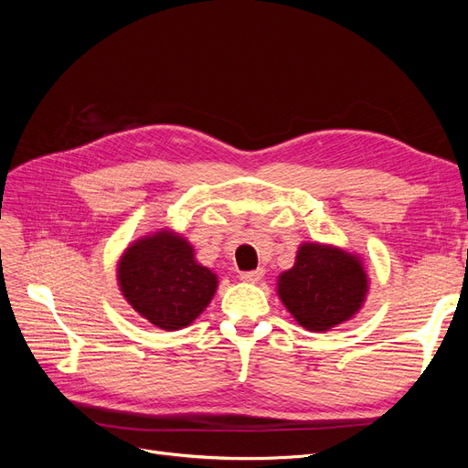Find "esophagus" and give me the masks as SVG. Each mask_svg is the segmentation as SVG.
<instances>
[{"mask_svg":"<svg viewBox=\"0 0 468 468\" xmlns=\"http://www.w3.org/2000/svg\"><path fill=\"white\" fill-rule=\"evenodd\" d=\"M263 273L265 271L260 267V269H253V271H242V273H239V279L246 281V282H258L263 277Z\"/></svg>","mask_w":468,"mask_h":468,"instance_id":"1","label":"esophagus"}]
</instances>
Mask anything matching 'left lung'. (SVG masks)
<instances>
[{"label": "left lung", "instance_id": "8db88e82", "mask_svg": "<svg viewBox=\"0 0 468 468\" xmlns=\"http://www.w3.org/2000/svg\"><path fill=\"white\" fill-rule=\"evenodd\" d=\"M367 275L361 261L330 246L303 244L294 267L279 277V296L303 328L325 332L363 304Z\"/></svg>", "mask_w": 468, "mask_h": 468}]
</instances>
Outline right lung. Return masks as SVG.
I'll return each mask as SVG.
<instances>
[{
	"label": "right lung",
	"mask_w": 468,
	"mask_h": 468,
	"mask_svg": "<svg viewBox=\"0 0 468 468\" xmlns=\"http://www.w3.org/2000/svg\"><path fill=\"white\" fill-rule=\"evenodd\" d=\"M117 277L136 313L167 332L189 325L217 291V275L195 261L186 239L169 232L126 250Z\"/></svg>",
	"instance_id": "right-lung-1"
}]
</instances>
